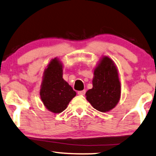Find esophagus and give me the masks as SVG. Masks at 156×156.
I'll return each mask as SVG.
<instances>
[{
	"label": "esophagus",
	"instance_id": "34e87169",
	"mask_svg": "<svg viewBox=\"0 0 156 156\" xmlns=\"http://www.w3.org/2000/svg\"><path fill=\"white\" fill-rule=\"evenodd\" d=\"M85 93H86V90H85L78 91V95H85Z\"/></svg>",
	"mask_w": 156,
	"mask_h": 156
}]
</instances>
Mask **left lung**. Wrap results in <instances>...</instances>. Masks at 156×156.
<instances>
[{
	"instance_id": "1",
	"label": "left lung",
	"mask_w": 156,
	"mask_h": 156,
	"mask_svg": "<svg viewBox=\"0 0 156 156\" xmlns=\"http://www.w3.org/2000/svg\"><path fill=\"white\" fill-rule=\"evenodd\" d=\"M93 88L86 93L87 101L97 111L108 112L119 102L121 86L118 71L113 60L103 56L94 68Z\"/></svg>"
}]
</instances>
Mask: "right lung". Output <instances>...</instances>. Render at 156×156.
<instances>
[{"mask_svg": "<svg viewBox=\"0 0 156 156\" xmlns=\"http://www.w3.org/2000/svg\"><path fill=\"white\" fill-rule=\"evenodd\" d=\"M63 66L58 58L51 59L43 72L40 96L44 106L53 113L66 109L76 95V91L63 78Z\"/></svg>", "mask_w": 156, "mask_h": 156, "instance_id": "add662e5", "label": "right lung"}]
</instances>
